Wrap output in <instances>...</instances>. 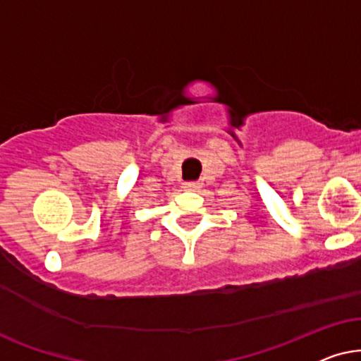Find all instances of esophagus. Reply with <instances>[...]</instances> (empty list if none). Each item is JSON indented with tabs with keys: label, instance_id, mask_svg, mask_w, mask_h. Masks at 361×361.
<instances>
[{
	"label": "esophagus",
	"instance_id": "34e87169",
	"mask_svg": "<svg viewBox=\"0 0 361 361\" xmlns=\"http://www.w3.org/2000/svg\"><path fill=\"white\" fill-rule=\"evenodd\" d=\"M183 188L193 191V190L198 188V183H196V181H186V183L183 185Z\"/></svg>",
	"mask_w": 361,
	"mask_h": 361
}]
</instances>
